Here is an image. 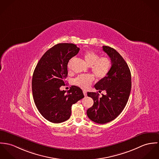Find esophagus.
<instances>
[{"label":"esophagus","instance_id":"34e87169","mask_svg":"<svg viewBox=\"0 0 159 159\" xmlns=\"http://www.w3.org/2000/svg\"><path fill=\"white\" fill-rule=\"evenodd\" d=\"M83 93H84V94L85 96H87V91L86 90H83Z\"/></svg>","mask_w":159,"mask_h":159}]
</instances>
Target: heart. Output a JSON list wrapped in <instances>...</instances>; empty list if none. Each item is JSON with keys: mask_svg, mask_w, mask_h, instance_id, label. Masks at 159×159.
I'll use <instances>...</instances> for the list:
<instances>
[{"mask_svg": "<svg viewBox=\"0 0 159 159\" xmlns=\"http://www.w3.org/2000/svg\"><path fill=\"white\" fill-rule=\"evenodd\" d=\"M85 62L89 66L94 75L99 79L105 78L111 68V61L107 57H99V55L93 51H87L84 54ZM70 62L68 66L70 67ZM94 80V77L91 74H82L74 80L75 85L83 88H88Z\"/></svg>", "mask_w": 159, "mask_h": 159, "instance_id": "1", "label": "heart"}]
</instances>
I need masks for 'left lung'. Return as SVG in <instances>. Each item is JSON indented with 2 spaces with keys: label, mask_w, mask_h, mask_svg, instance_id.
I'll use <instances>...</instances> for the list:
<instances>
[{
  "label": "left lung",
  "mask_w": 159,
  "mask_h": 159,
  "mask_svg": "<svg viewBox=\"0 0 159 159\" xmlns=\"http://www.w3.org/2000/svg\"><path fill=\"white\" fill-rule=\"evenodd\" d=\"M102 49L110 58L111 66L107 75L96 83L94 88L99 93L105 91L106 94L99 98L97 93H87L94 104L87 110V114L91 121L98 124L110 122L122 112L132 85L130 71L121 55L109 46H103Z\"/></svg>",
  "instance_id": "1"
}]
</instances>
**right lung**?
<instances>
[{
    "instance_id": "right-lung-1",
    "label": "right lung",
    "mask_w": 159,
    "mask_h": 159,
    "mask_svg": "<svg viewBox=\"0 0 159 159\" xmlns=\"http://www.w3.org/2000/svg\"><path fill=\"white\" fill-rule=\"evenodd\" d=\"M80 49L72 43H59L47 51L36 65L32 77V93L36 108L49 121L60 123L68 120L71 107L84 98L82 90L71 86L66 92L65 85L68 63Z\"/></svg>"
}]
</instances>
